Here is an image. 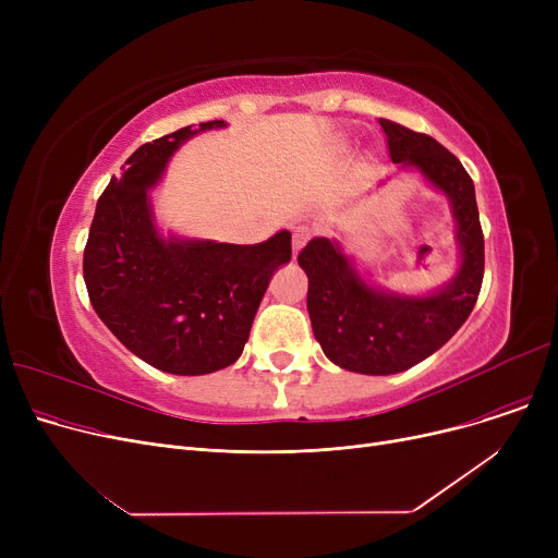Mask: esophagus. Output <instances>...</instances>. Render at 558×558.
<instances>
[{
    "instance_id": "esophagus-1",
    "label": "esophagus",
    "mask_w": 558,
    "mask_h": 558,
    "mask_svg": "<svg viewBox=\"0 0 558 558\" xmlns=\"http://www.w3.org/2000/svg\"><path fill=\"white\" fill-rule=\"evenodd\" d=\"M312 238V232L307 226H296L294 234H291V242H294V255L301 253V248L307 244V240Z\"/></svg>"
}]
</instances>
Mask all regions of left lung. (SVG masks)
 Instances as JSON below:
<instances>
[{
  "label": "left lung",
  "mask_w": 558,
  "mask_h": 558,
  "mask_svg": "<svg viewBox=\"0 0 558 558\" xmlns=\"http://www.w3.org/2000/svg\"><path fill=\"white\" fill-rule=\"evenodd\" d=\"M393 162L418 169L444 192L457 223L459 269L432 294L404 296L362 278L337 240L314 238L299 253L307 274V312L326 357L353 373L391 375L436 353L471 316L484 278V234L475 185L446 146L425 133L379 120Z\"/></svg>",
  "instance_id": "8db88e82"
}]
</instances>
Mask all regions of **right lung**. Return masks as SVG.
Segmentation results:
<instances>
[{
  "instance_id": "1",
  "label": "right lung",
  "mask_w": 558,
  "mask_h": 558,
  "mask_svg": "<svg viewBox=\"0 0 558 558\" xmlns=\"http://www.w3.org/2000/svg\"><path fill=\"white\" fill-rule=\"evenodd\" d=\"M221 120L142 144L97 201L83 251L87 296L133 355L173 375H205L240 360L259 301L291 259V232L262 244L162 238L149 190L183 142Z\"/></svg>"
}]
</instances>
